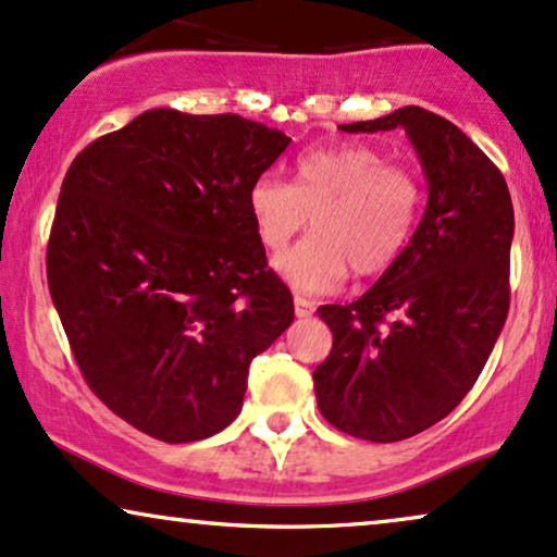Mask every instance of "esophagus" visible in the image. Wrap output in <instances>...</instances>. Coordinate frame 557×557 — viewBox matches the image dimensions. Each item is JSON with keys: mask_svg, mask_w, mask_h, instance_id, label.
Instances as JSON below:
<instances>
[{"mask_svg": "<svg viewBox=\"0 0 557 557\" xmlns=\"http://www.w3.org/2000/svg\"><path fill=\"white\" fill-rule=\"evenodd\" d=\"M313 311H315L313 300L302 298V295H295V315H298V319H311Z\"/></svg>", "mask_w": 557, "mask_h": 557, "instance_id": "obj_1", "label": "esophagus"}]
</instances>
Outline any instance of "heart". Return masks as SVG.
Masks as SVG:
<instances>
[{"instance_id":"obj_1","label":"heart","mask_w":557,"mask_h":557,"mask_svg":"<svg viewBox=\"0 0 557 557\" xmlns=\"http://www.w3.org/2000/svg\"><path fill=\"white\" fill-rule=\"evenodd\" d=\"M424 189L411 169L370 146H331L295 161L293 185L262 174L249 187L255 231L280 251L313 218L315 234L277 257L274 270L298 293L336 290L349 272L391 270L417 231Z\"/></svg>"}]
</instances>
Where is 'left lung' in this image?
I'll use <instances>...</instances> for the list:
<instances>
[{"mask_svg": "<svg viewBox=\"0 0 557 557\" xmlns=\"http://www.w3.org/2000/svg\"><path fill=\"white\" fill-rule=\"evenodd\" d=\"M404 128L429 200L406 251L349 306H321L334 347L313 370L323 419L368 442L424 432L468 396L509 313L513 208L504 174L457 125L400 108L347 133Z\"/></svg>", "mask_w": 557, "mask_h": 557, "instance_id": "obj_1", "label": "left lung"}]
</instances>
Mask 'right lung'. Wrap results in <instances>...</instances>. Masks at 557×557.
<instances>
[{
    "instance_id": "right-lung-1",
    "label": "right lung",
    "mask_w": 557,
    "mask_h": 557,
    "mask_svg": "<svg viewBox=\"0 0 557 557\" xmlns=\"http://www.w3.org/2000/svg\"><path fill=\"white\" fill-rule=\"evenodd\" d=\"M290 144L242 115L146 110L63 177L48 290L95 396L153 440H206L295 319L267 267L249 187Z\"/></svg>"
}]
</instances>
